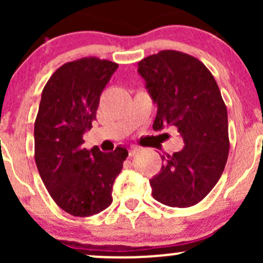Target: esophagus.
<instances>
[{
    "mask_svg": "<svg viewBox=\"0 0 263 263\" xmlns=\"http://www.w3.org/2000/svg\"><path fill=\"white\" fill-rule=\"evenodd\" d=\"M138 149H140V148H137V147H131V148H129V151H128V157L134 156Z\"/></svg>",
    "mask_w": 263,
    "mask_h": 263,
    "instance_id": "1",
    "label": "esophagus"
}]
</instances>
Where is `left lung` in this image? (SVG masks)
Listing matches in <instances>:
<instances>
[{
    "mask_svg": "<svg viewBox=\"0 0 263 263\" xmlns=\"http://www.w3.org/2000/svg\"><path fill=\"white\" fill-rule=\"evenodd\" d=\"M157 115L153 129L176 126L183 149L161 156L162 168L149 179L152 195L172 208L198 204L215 186L229 155L228 111L218 84L200 60L162 50L138 63Z\"/></svg>",
    "mask_w": 263,
    "mask_h": 263,
    "instance_id": "1",
    "label": "left lung"
}]
</instances>
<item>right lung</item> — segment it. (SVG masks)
<instances>
[{"label":"right lung","mask_w":263,"mask_h":263,"mask_svg":"<svg viewBox=\"0 0 263 263\" xmlns=\"http://www.w3.org/2000/svg\"><path fill=\"white\" fill-rule=\"evenodd\" d=\"M119 65L83 58L66 63L42 91L34 123L35 164L45 188L63 210L91 216L112 203V185L128 156L125 147L101 152L84 148L100 95Z\"/></svg>","instance_id":"add662e5"}]
</instances>
